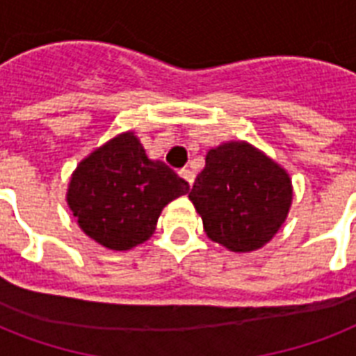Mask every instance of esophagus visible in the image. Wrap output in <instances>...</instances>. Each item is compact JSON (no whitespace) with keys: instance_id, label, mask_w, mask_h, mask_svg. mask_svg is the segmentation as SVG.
Listing matches in <instances>:
<instances>
[{"instance_id":"esophagus-1","label":"esophagus","mask_w":356,"mask_h":356,"mask_svg":"<svg viewBox=\"0 0 356 356\" xmlns=\"http://www.w3.org/2000/svg\"><path fill=\"white\" fill-rule=\"evenodd\" d=\"M179 175H181V177H183L184 181L190 184V186L194 184V172H190L188 168H183V170H179Z\"/></svg>"}]
</instances>
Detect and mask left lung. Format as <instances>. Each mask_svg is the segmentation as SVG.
<instances>
[{
    "label": "left lung",
    "instance_id": "1",
    "mask_svg": "<svg viewBox=\"0 0 356 356\" xmlns=\"http://www.w3.org/2000/svg\"><path fill=\"white\" fill-rule=\"evenodd\" d=\"M212 242L233 253L264 248L292 207L290 173L243 140L209 149L188 194Z\"/></svg>",
    "mask_w": 356,
    "mask_h": 356
}]
</instances>
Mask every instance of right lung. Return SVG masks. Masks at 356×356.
I'll return each mask as SVG.
<instances>
[{"mask_svg": "<svg viewBox=\"0 0 356 356\" xmlns=\"http://www.w3.org/2000/svg\"><path fill=\"white\" fill-rule=\"evenodd\" d=\"M188 190L184 179L162 161H151L138 136L125 131L77 164L66 203L86 236L129 251L153 236L162 209Z\"/></svg>", "mask_w": 356, "mask_h": 356, "instance_id": "1", "label": "right lung"}]
</instances>
